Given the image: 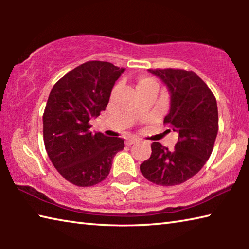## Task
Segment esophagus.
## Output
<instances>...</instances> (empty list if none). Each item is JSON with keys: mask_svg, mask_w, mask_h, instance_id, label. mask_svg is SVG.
I'll list each match as a JSON object with an SVG mask.
<instances>
[{"mask_svg": "<svg viewBox=\"0 0 249 249\" xmlns=\"http://www.w3.org/2000/svg\"><path fill=\"white\" fill-rule=\"evenodd\" d=\"M138 142V141L136 140V138H130V140L126 141V145L130 146V145H133V144H135V142Z\"/></svg>", "mask_w": 249, "mask_h": 249, "instance_id": "34e87169", "label": "esophagus"}]
</instances>
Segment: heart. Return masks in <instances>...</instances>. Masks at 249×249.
<instances>
[{"mask_svg":"<svg viewBox=\"0 0 249 249\" xmlns=\"http://www.w3.org/2000/svg\"><path fill=\"white\" fill-rule=\"evenodd\" d=\"M145 80H148V79H142V81H145ZM142 81H141V82H142Z\"/></svg>","mask_w":249,"mask_h":249,"instance_id":"1","label":"heart"}]
</instances>
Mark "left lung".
Segmentation results:
<instances>
[{
  "instance_id": "8db88e82",
  "label": "left lung",
  "mask_w": 249,
  "mask_h": 249,
  "mask_svg": "<svg viewBox=\"0 0 249 249\" xmlns=\"http://www.w3.org/2000/svg\"><path fill=\"white\" fill-rule=\"evenodd\" d=\"M166 84L170 109L163 120L179 134L174 150L151 144L150 158L141 165L142 176L158 185H176L199 172L212 154L218 130L216 99L199 75L183 69H148Z\"/></svg>"
}]
</instances>
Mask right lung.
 <instances>
[{
  "label": "right lung",
  "mask_w": 249,
  "mask_h": 249,
  "mask_svg": "<svg viewBox=\"0 0 249 249\" xmlns=\"http://www.w3.org/2000/svg\"><path fill=\"white\" fill-rule=\"evenodd\" d=\"M107 61H88L56 82L43 115L44 142L49 159L64 178L91 187L109 174L124 140L92 133L90 120L105 111L115 81L124 72Z\"/></svg>",
  "instance_id": "obj_1"
}]
</instances>
